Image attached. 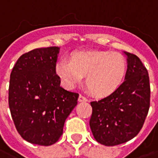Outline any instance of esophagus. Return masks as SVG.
Instances as JSON below:
<instances>
[{"mask_svg":"<svg viewBox=\"0 0 158 158\" xmlns=\"http://www.w3.org/2000/svg\"><path fill=\"white\" fill-rule=\"evenodd\" d=\"M78 100H79V102H87L88 99L87 98H85L84 96H83V95H79V98H78Z\"/></svg>","mask_w":158,"mask_h":158,"instance_id":"esophagus-1","label":"esophagus"}]
</instances>
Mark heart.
<instances>
[{
	"label": "heart",
	"instance_id": "heart-1",
	"mask_svg": "<svg viewBox=\"0 0 158 158\" xmlns=\"http://www.w3.org/2000/svg\"><path fill=\"white\" fill-rule=\"evenodd\" d=\"M126 61L122 55L108 51H76L70 59L58 60L55 71L68 88L85 84L92 94L104 97L118 89L126 74Z\"/></svg>",
	"mask_w": 158,
	"mask_h": 158
}]
</instances>
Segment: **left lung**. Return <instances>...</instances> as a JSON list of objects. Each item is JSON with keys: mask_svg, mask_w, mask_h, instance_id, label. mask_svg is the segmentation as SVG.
I'll list each match as a JSON object with an SVG mask.
<instances>
[{"mask_svg": "<svg viewBox=\"0 0 158 158\" xmlns=\"http://www.w3.org/2000/svg\"><path fill=\"white\" fill-rule=\"evenodd\" d=\"M123 54L127 64L124 82L109 96L90 103V128L95 140L105 146L122 144L138 135L150 106L147 69L138 56Z\"/></svg>", "mask_w": 158, "mask_h": 158, "instance_id": "obj_1", "label": "left lung"}]
</instances>
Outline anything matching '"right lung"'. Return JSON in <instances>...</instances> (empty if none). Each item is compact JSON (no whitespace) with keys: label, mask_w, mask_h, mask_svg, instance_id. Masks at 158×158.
Listing matches in <instances>:
<instances>
[{"label":"right lung","mask_w":158,"mask_h":158,"mask_svg":"<svg viewBox=\"0 0 158 158\" xmlns=\"http://www.w3.org/2000/svg\"><path fill=\"white\" fill-rule=\"evenodd\" d=\"M60 47L35 49L20 56L10 74L9 108L18 132L29 143L50 146L63 134L79 94L60 86L55 65Z\"/></svg>","instance_id":"right-lung-1"}]
</instances>
